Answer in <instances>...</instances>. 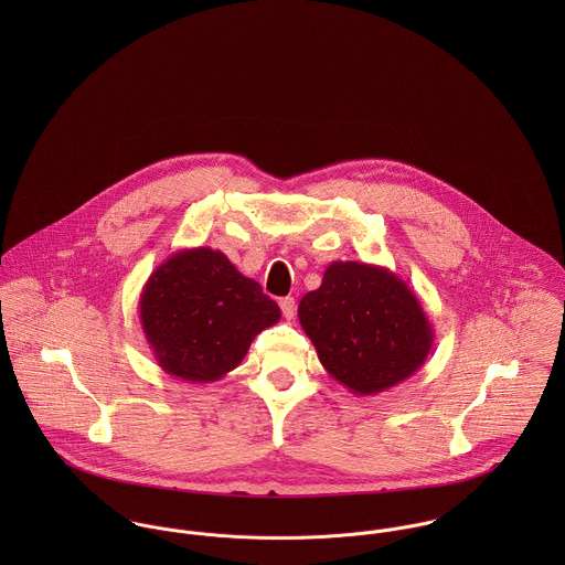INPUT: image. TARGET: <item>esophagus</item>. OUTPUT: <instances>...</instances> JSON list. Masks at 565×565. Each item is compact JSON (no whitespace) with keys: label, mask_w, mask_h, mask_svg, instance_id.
I'll list each match as a JSON object with an SVG mask.
<instances>
[{"label":"esophagus","mask_w":565,"mask_h":565,"mask_svg":"<svg viewBox=\"0 0 565 565\" xmlns=\"http://www.w3.org/2000/svg\"><path fill=\"white\" fill-rule=\"evenodd\" d=\"M280 309H282V316L287 318V320H294V316H296V300L294 298H280Z\"/></svg>","instance_id":"esophagus-1"}]
</instances>
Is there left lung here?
I'll use <instances>...</instances> for the list:
<instances>
[{"label": "left lung", "mask_w": 565, "mask_h": 565, "mask_svg": "<svg viewBox=\"0 0 565 565\" xmlns=\"http://www.w3.org/2000/svg\"><path fill=\"white\" fill-rule=\"evenodd\" d=\"M298 318L323 370L356 396H374L413 376L435 330L413 289L381 265L332 260Z\"/></svg>", "instance_id": "1"}]
</instances>
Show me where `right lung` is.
<instances>
[{
    "label": "right lung",
    "mask_w": 565,
    "mask_h": 565,
    "mask_svg": "<svg viewBox=\"0 0 565 565\" xmlns=\"http://www.w3.org/2000/svg\"><path fill=\"white\" fill-rule=\"evenodd\" d=\"M139 320L162 372L213 383L233 372L278 305L220 249L189 247L161 263L139 298Z\"/></svg>",
    "instance_id": "1"
}]
</instances>
